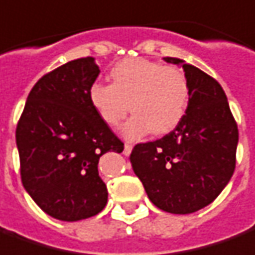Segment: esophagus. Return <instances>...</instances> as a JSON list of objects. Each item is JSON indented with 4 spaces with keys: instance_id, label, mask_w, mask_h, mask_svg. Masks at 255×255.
Segmentation results:
<instances>
[{
    "instance_id": "esophagus-1",
    "label": "esophagus",
    "mask_w": 255,
    "mask_h": 255,
    "mask_svg": "<svg viewBox=\"0 0 255 255\" xmlns=\"http://www.w3.org/2000/svg\"><path fill=\"white\" fill-rule=\"evenodd\" d=\"M131 150H132V145H131V143H128V142H126V143H124V155L128 156V155L131 153Z\"/></svg>"
}]
</instances>
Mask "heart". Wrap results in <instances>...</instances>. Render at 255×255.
Returning a JSON list of instances; mask_svg holds the SVG:
<instances>
[{
	"instance_id": "b5f03b06",
	"label": "heart",
	"mask_w": 255,
	"mask_h": 255,
	"mask_svg": "<svg viewBox=\"0 0 255 255\" xmlns=\"http://www.w3.org/2000/svg\"><path fill=\"white\" fill-rule=\"evenodd\" d=\"M112 84L95 82L89 100L99 117L110 127L123 126L127 139H138L150 131L162 135L173 131L184 119L190 100V84L177 67L146 58H126L110 71Z\"/></svg>"
}]
</instances>
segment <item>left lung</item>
<instances>
[{
  "label": "left lung",
  "instance_id": "1",
  "mask_svg": "<svg viewBox=\"0 0 255 255\" xmlns=\"http://www.w3.org/2000/svg\"><path fill=\"white\" fill-rule=\"evenodd\" d=\"M190 84L184 119L163 138L136 143L132 170L149 200L170 214H193L222 193L236 167L239 129L219 82L180 58Z\"/></svg>",
  "mask_w": 255,
  "mask_h": 255
}]
</instances>
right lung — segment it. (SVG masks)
<instances>
[{"label":"right lung","instance_id":"obj_1","mask_svg":"<svg viewBox=\"0 0 255 255\" xmlns=\"http://www.w3.org/2000/svg\"><path fill=\"white\" fill-rule=\"evenodd\" d=\"M99 72L95 58L86 57L43 75L18 121L22 184L46 214L60 221L86 219L106 207L99 159L124 149L89 100Z\"/></svg>","mask_w":255,"mask_h":255}]
</instances>
